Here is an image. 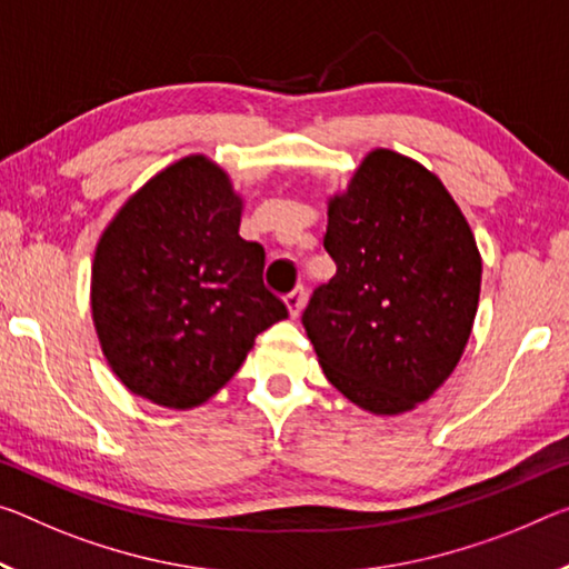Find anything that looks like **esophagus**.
<instances>
[{
  "mask_svg": "<svg viewBox=\"0 0 569 569\" xmlns=\"http://www.w3.org/2000/svg\"><path fill=\"white\" fill-rule=\"evenodd\" d=\"M303 301H306V291H303V286L293 288V291L286 296V309H288V317H291V319H299V313H301V309H303Z\"/></svg>",
  "mask_w": 569,
  "mask_h": 569,
  "instance_id": "obj_1",
  "label": "esophagus"
}]
</instances>
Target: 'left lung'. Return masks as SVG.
<instances>
[{
  "mask_svg": "<svg viewBox=\"0 0 569 569\" xmlns=\"http://www.w3.org/2000/svg\"><path fill=\"white\" fill-rule=\"evenodd\" d=\"M337 263L303 327L327 380L372 415H402L453 375L481 293L461 207L420 161L372 149L327 202Z\"/></svg>",
  "mask_w": 569,
  "mask_h": 569,
  "instance_id": "8db88e82",
  "label": "left lung"
}]
</instances>
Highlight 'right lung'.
Segmentation results:
<instances>
[{"instance_id":"right-lung-1","label":"right lung","mask_w":569,"mask_h":569,"mask_svg":"<svg viewBox=\"0 0 569 569\" xmlns=\"http://www.w3.org/2000/svg\"><path fill=\"white\" fill-rule=\"evenodd\" d=\"M242 207L218 161L189 154L139 187L98 238L93 327L137 398L197 408L230 382L258 333L288 317L263 286L266 250L238 236Z\"/></svg>"}]
</instances>
